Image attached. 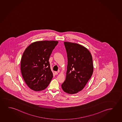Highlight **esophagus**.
Returning a JSON list of instances; mask_svg holds the SVG:
<instances>
[{"instance_id":"obj_1","label":"esophagus","mask_w":122,"mask_h":122,"mask_svg":"<svg viewBox=\"0 0 122 122\" xmlns=\"http://www.w3.org/2000/svg\"><path fill=\"white\" fill-rule=\"evenodd\" d=\"M58 73V72H57L56 71H55V72H54V74H55V75H57Z\"/></svg>"}]
</instances>
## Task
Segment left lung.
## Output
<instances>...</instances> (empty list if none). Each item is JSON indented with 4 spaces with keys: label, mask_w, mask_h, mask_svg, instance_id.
Segmentation results:
<instances>
[{
    "label": "left lung",
    "mask_w": 122,
    "mask_h": 122,
    "mask_svg": "<svg viewBox=\"0 0 122 122\" xmlns=\"http://www.w3.org/2000/svg\"><path fill=\"white\" fill-rule=\"evenodd\" d=\"M68 57L66 79L62 89L67 93L82 90L93 72L92 55L86 48L78 43L64 42Z\"/></svg>",
    "instance_id": "8db88e82"
}]
</instances>
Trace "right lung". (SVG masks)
Returning <instances> with one entry per match:
<instances>
[{"instance_id":"add662e5","label":"right lung","mask_w":122,"mask_h":122,"mask_svg":"<svg viewBox=\"0 0 122 122\" xmlns=\"http://www.w3.org/2000/svg\"><path fill=\"white\" fill-rule=\"evenodd\" d=\"M58 41H36L26 48L23 54L21 70L27 86L35 91L43 90L52 79L49 59Z\"/></svg>"}]
</instances>
